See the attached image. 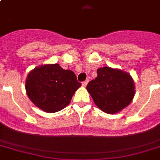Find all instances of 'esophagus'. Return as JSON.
Instances as JSON below:
<instances>
[{"instance_id": "obj_1", "label": "esophagus", "mask_w": 160, "mask_h": 160, "mask_svg": "<svg viewBox=\"0 0 160 160\" xmlns=\"http://www.w3.org/2000/svg\"><path fill=\"white\" fill-rule=\"evenodd\" d=\"M88 82H89V80H85V81H83V82H82V85H83V87H86V85H87Z\"/></svg>"}]
</instances>
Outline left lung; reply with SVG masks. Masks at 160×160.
Listing matches in <instances>:
<instances>
[{
  "label": "left lung",
  "instance_id": "left-lung-1",
  "mask_svg": "<svg viewBox=\"0 0 160 160\" xmlns=\"http://www.w3.org/2000/svg\"><path fill=\"white\" fill-rule=\"evenodd\" d=\"M94 102L107 114H116L131 103L134 83L129 73L110 67L99 68L97 77L87 85Z\"/></svg>",
  "mask_w": 160,
  "mask_h": 160
}]
</instances>
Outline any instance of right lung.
<instances>
[{
  "label": "right lung",
  "instance_id": "obj_1",
  "mask_svg": "<svg viewBox=\"0 0 160 160\" xmlns=\"http://www.w3.org/2000/svg\"><path fill=\"white\" fill-rule=\"evenodd\" d=\"M81 84L75 73L58 64L43 65L30 71L26 90L34 105L47 113L60 111L70 103Z\"/></svg>",
  "mask_w": 160,
  "mask_h": 160
}]
</instances>
